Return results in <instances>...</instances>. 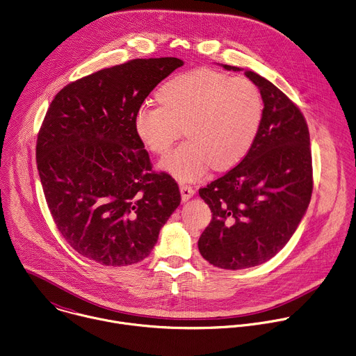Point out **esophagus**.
<instances>
[{
    "label": "esophagus",
    "instance_id": "1",
    "mask_svg": "<svg viewBox=\"0 0 356 356\" xmlns=\"http://www.w3.org/2000/svg\"><path fill=\"white\" fill-rule=\"evenodd\" d=\"M180 193H181V200H183V202H186V201H188V200L194 195L195 190H194L191 186L181 183V184H180Z\"/></svg>",
    "mask_w": 356,
    "mask_h": 356
}]
</instances>
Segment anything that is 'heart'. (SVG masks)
<instances>
[{"instance_id": "obj_1", "label": "heart", "mask_w": 356, "mask_h": 356, "mask_svg": "<svg viewBox=\"0 0 356 356\" xmlns=\"http://www.w3.org/2000/svg\"><path fill=\"white\" fill-rule=\"evenodd\" d=\"M159 99L136 109L134 130L151 152L163 156L184 127L188 140L162 162L183 181L200 179L211 166H236L251 149L264 115L262 95L252 81L204 67L168 80Z\"/></svg>"}]
</instances>
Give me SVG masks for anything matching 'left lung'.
<instances>
[{
    "label": "left lung",
    "mask_w": 356,
    "mask_h": 356,
    "mask_svg": "<svg viewBox=\"0 0 356 356\" xmlns=\"http://www.w3.org/2000/svg\"><path fill=\"white\" fill-rule=\"evenodd\" d=\"M244 74L262 95L259 131L236 168L200 188L212 220L198 240V250L211 265L230 270L258 266L283 250L314 190L311 140L302 112L265 77L252 70Z\"/></svg>",
    "instance_id": "1"
}]
</instances>
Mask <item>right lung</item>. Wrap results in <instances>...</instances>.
Wrapping results in <instances>:
<instances>
[{
	"label": "right lung",
	"mask_w": 356,
	"mask_h": 356,
	"mask_svg": "<svg viewBox=\"0 0 356 356\" xmlns=\"http://www.w3.org/2000/svg\"><path fill=\"white\" fill-rule=\"evenodd\" d=\"M179 58L133 59L65 86L40 127L35 158L52 219L80 255L127 266L149 255L180 205L175 179L152 170L136 109Z\"/></svg>",
	"instance_id": "1"
}]
</instances>
